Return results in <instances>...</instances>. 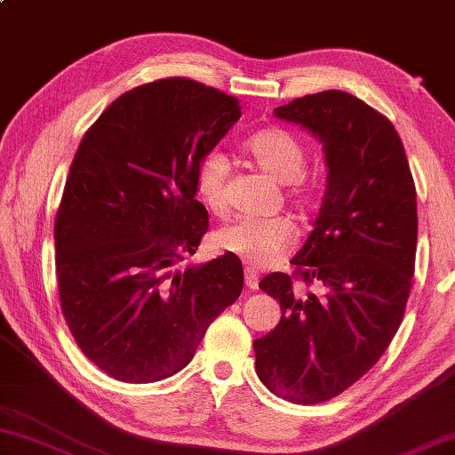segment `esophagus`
<instances>
[{
  "instance_id": "esophagus-1",
  "label": "esophagus",
  "mask_w": 455,
  "mask_h": 455,
  "mask_svg": "<svg viewBox=\"0 0 455 455\" xmlns=\"http://www.w3.org/2000/svg\"><path fill=\"white\" fill-rule=\"evenodd\" d=\"M244 284L249 286L251 291H256V288H259V272L252 268H246L244 270Z\"/></svg>"
}]
</instances>
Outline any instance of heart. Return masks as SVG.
<instances>
[{
	"instance_id": "heart-1",
	"label": "heart",
	"mask_w": 455,
	"mask_h": 455,
	"mask_svg": "<svg viewBox=\"0 0 455 455\" xmlns=\"http://www.w3.org/2000/svg\"><path fill=\"white\" fill-rule=\"evenodd\" d=\"M246 153L259 167L278 183L288 187V196L302 212L310 211L318 199V188L304 175L308 155L299 137L284 129H264L246 139ZM228 175L227 156L211 151L196 169V193L212 212L225 211V180ZM296 241V227L288 217H243L220 227L214 243L219 249L241 256L254 267L280 259Z\"/></svg>"
}]
</instances>
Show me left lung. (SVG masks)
<instances>
[{"label":"left lung","instance_id":"left-lung-1","mask_svg":"<svg viewBox=\"0 0 455 455\" xmlns=\"http://www.w3.org/2000/svg\"><path fill=\"white\" fill-rule=\"evenodd\" d=\"M324 147L328 185L292 275L272 272L260 291L283 318L254 340L256 374L278 398L320 403L376 364L402 324L416 267V185L392 121L344 91L276 107ZM302 279L317 291H296Z\"/></svg>","mask_w":455,"mask_h":455}]
</instances>
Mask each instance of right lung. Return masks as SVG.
I'll return each mask as SVG.
<instances>
[{
	"label": "right lung",
	"instance_id": "1",
	"mask_svg": "<svg viewBox=\"0 0 455 455\" xmlns=\"http://www.w3.org/2000/svg\"><path fill=\"white\" fill-rule=\"evenodd\" d=\"M238 119V99L169 77L115 99L81 139L55 219L57 286L81 352L115 379L177 374L243 292L233 256L179 268L209 228L196 169Z\"/></svg>",
	"mask_w": 455,
	"mask_h": 455
}]
</instances>
